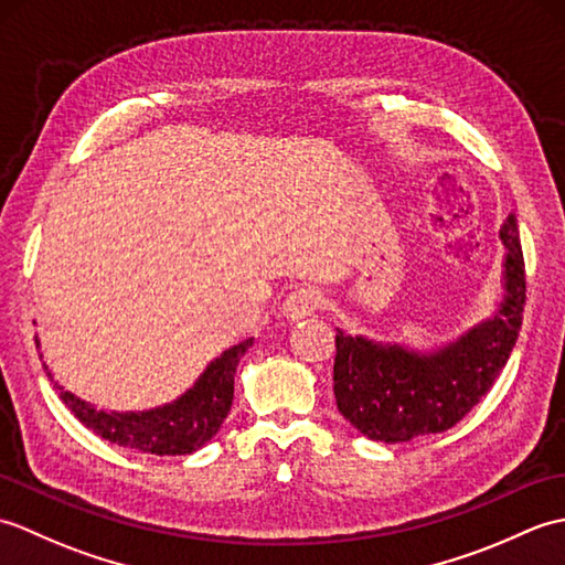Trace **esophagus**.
Returning <instances> with one entry per match:
<instances>
[{
  "label": "esophagus",
  "instance_id": "1",
  "mask_svg": "<svg viewBox=\"0 0 565 565\" xmlns=\"http://www.w3.org/2000/svg\"><path fill=\"white\" fill-rule=\"evenodd\" d=\"M326 303L320 289L316 286H303V289H296L294 294H289L284 303V318L286 320H301L318 313V310Z\"/></svg>",
  "mask_w": 565,
  "mask_h": 565
}]
</instances>
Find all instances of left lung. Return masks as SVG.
<instances>
[{
	"mask_svg": "<svg viewBox=\"0 0 565 565\" xmlns=\"http://www.w3.org/2000/svg\"><path fill=\"white\" fill-rule=\"evenodd\" d=\"M508 247L500 313L441 352L419 356L338 330L334 401L350 423L376 441L437 435L463 419L493 388L522 328L526 274L514 213L500 227Z\"/></svg>",
	"mask_w": 565,
	"mask_h": 565,
	"instance_id": "left-lung-1",
	"label": "left lung"
}]
</instances>
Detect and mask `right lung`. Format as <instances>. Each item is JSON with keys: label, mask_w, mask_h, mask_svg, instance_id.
I'll return each mask as SVG.
<instances>
[{"label": "right lung", "mask_w": 565, "mask_h": 565, "mask_svg": "<svg viewBox=\"0 0 565 565\" xmlns=\"http://www.w3.org/2000/svg\"><path fill=\"white\" fill-rule=\"evenodd\" d=\"M39 344V340H35ZM252 340L239 342L209 364L201 379L172 405L148 413H104L57 386L60 398L79 423L102 439L142 454L177 456L201 449L231 413L235 369Z\"/></svg>", "instance_id": "right-lung-1"}]
</instances>
